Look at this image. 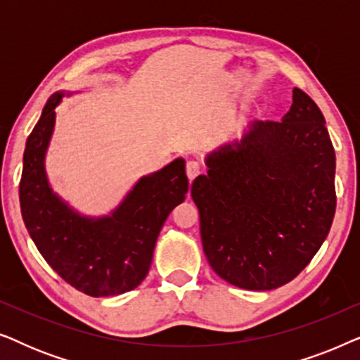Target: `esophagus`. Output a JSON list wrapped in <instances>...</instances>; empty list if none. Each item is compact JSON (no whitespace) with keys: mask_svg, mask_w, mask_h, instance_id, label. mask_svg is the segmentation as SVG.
<instances>
[{"mask_svg":"<svg viewBox=\"0 0 360 360\" xmlns=\"http://www.w3.org/2000/svg\"><path fill=\"white\" fill-rule=\"evenodd\" d=\"M201 172V164L198 160H188L186 162V175H188L190 180H193L196 175Z\"/></svg>","mask_w":360,"mask_h":360,"instance_id":"34e87169","label":"esophagus"}]
</instances>
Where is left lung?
Instances as JSON below:
<instances>
[{"label": "left lung", "mask_w": 360, "mask_h": 360, "mask_svg": "<svg viewBox=\"0 0 360 360\" xmlns=\"http://www.w3.org/2000/svg\"><path fill=\"white\" fill-rule=\"evenodd\" d=\"M191 184L211 269L245 290H274L314 257L336 211L326 121L300 88L280 121H252L205 157Z\"/></svg>", "instance_id": "left-lung-1"}]
</instances>
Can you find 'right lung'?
<instances>
[{"mask_svg": "<svg viewBox=\"0 0 360 360\" xmlns=\"http://www.w3.org/2000/svg\"><path fill=\"white\" fill-rule=\"evenodd\" d=\"M70 95L53 93L27 137L19 185L21 213L39 252L67 283L95 298L115 297L134 290L149 274L162 226L188 191L185 160L179 157L141 176L108 214L80 213L53 191L46 170L56 108Z\"/></svg>", "mask_w": 360, "mask_h": 360, "instance_id": "1", "label": "right lung"}]
</instances>
